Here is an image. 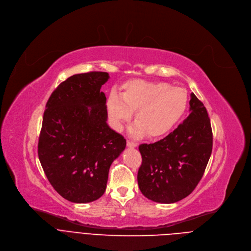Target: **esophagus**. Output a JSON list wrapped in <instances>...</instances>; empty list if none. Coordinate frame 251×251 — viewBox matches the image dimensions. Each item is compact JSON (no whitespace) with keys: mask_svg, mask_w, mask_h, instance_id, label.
I'll use <instances>...</instances> for the list:
<instances>
[{"mask_svg":"<svg viewBox=\"0 0 251 251\" xmlns=\"http://www.w3.org/2000/svg\"><path fill=\"white\" fill-rule=\"evenodd\" d=\"M127 146L128 147H130V148H135L136 146H137V144H136L135 142H133V141H127Z\"/></svg>","mask_w":251,"mask_h":251,"instance_id":"obj_1","label":"esophagus"}]
</instances>
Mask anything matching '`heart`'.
Listing matches in <instances>:
<instances>
[{
    "label": "heart",
    "mask_w": 251,
    "mask_h": 251,
    "mask_svg": "<svg viewBox=\"0 0 251 251\" xmlns=\"http://www.w3.org/2000/svg\"><path fill=\"white\" fill-rule=\"evenodd\" d=\"M188 106L186 90L162 81L133 79L122 85L120 96L112 93L107 100V111L112 126L124 128L133 112L136 123L131 135L141 138H159L169 133L183 117Z\"/></svg>",
    "instance_id": "heart-1"
}]
</instances>
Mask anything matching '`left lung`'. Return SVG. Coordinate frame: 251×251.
<instances>
[{
  "label": "left lung",
  "mask_w": 251,
  "mask_h": 251,
  "mask_svg": "<svg viewBox=\"0 0 251 251\" xmlns=\"http://www.w3.org/2000/svg\"><path fill=\"white\" fill-rule=\"evenodd\" d=\"M189 116L165 138L141 144L139 189L158 203L188 196L203 176L212 152V129L206 108L191 93Z\"/></svg>",
  "instance_id": "left-lung-1"
}]
</instances>
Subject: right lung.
I'll return each instance as SVG.
<instances>
[{
	"instance_id": "add662e5",
	"label": "right lung",
	"mask_w": 251,
	"mask_h": 251,
	"mask_svg": "<svg viewBox=\"0 0 251 251\" xmlns=\"http://www.w3.org/2000/svg\"><path fill=\"white\" fill-rule=\"evenodd\" d=\"M106 72L76 74L51 94L44 112L38 155L51 185L65 199L88 203L100 198L112 162L126 140L107 124Z\"/></svg>"
}]
</instances>
